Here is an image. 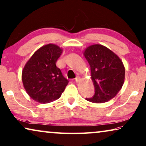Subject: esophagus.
Wrapping results in <instances>:
<instances>
[{"label":"esophagus","mask_w":146,"mask_h":146,"mask_svg":"<svg viewBox=\"0 0 146 146\" xmlns=\"http://www.w3.org/2000/svg\"><path fill=\"white\" fill-rule=\"evenodd\" d=\"M75 81L77 82H79V80H80V77H79V76H77V77H76V78H75Z\"/></svg>","instance_id":"esophagus-1"}]
</instances>
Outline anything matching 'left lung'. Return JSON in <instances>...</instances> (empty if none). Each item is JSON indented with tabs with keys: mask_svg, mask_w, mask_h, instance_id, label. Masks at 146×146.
Returning <instances> with one entry per match:
<instances>
[{
	"mask_svg": "<svg viewBox=\"0 0 146 146\" xmlns=\"http://www.w3.org/2000/svg\"><path fill=\"white\" fill-rule=\"evenodd\" d=\"M84 56L90 67L95 93L92 103L106 102L117 94L125 81V69L121 60L113 52L101 44L87 47Z\"/></svg>",
	"mask_w": 146,
	"mask_h": 146,
	"instance_id": "1",
	"label": "left lung"
}]
</instances>
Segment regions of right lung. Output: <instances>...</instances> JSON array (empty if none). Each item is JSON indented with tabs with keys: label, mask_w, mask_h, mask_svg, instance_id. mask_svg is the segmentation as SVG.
<instances>
[{
	"label": "right lung",
	"mask_w": 146,
	"mask_h": 146,
	"mask_svg": "<svg viewBox=\"0 0 146 146\" xmlns=\"http://www.w3.org/2000/svg\"><path fill=\"white\" fill-rule=\"evenodd\" d=\"M62 51L54 44L43 46L33 54L23 67V86L35 101L47 104L56 100L68 84V80L56 65Z\"/></svg>",
	"instance_id": "add662e5"
}]
</instances>
